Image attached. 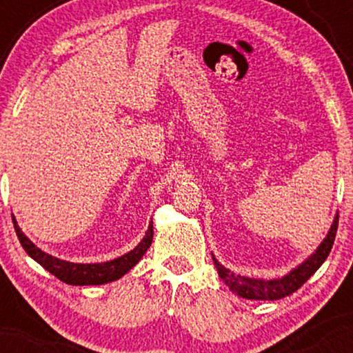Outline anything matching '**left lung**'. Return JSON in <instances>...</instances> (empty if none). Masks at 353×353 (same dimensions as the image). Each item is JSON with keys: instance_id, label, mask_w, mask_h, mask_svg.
<instances>
[{"instance_id": "1", "label": "left lung", "mask_w": 353, "mask_h": 353, "mask_svg": "<svg viewBox=\"0 0 353 353\" xmlns=\"http://www.w3.org/2000/svg\"><path fill=\"white\" fill-rule=\"evenodd\" d=\"M339 228V214L334 217L329 232H327L325 239L320 242V245L315 249V252L307 257L302 264H299L295 269L290 270L289 274H285L283 277L279 279H252V277H244V275H239L230 272L229 269H225L221 262L217 261L212 255L214 265L217 267L219 277L225 282V285L232 290L234 294H237L239 297L249 299V301H279V299L287 297V295L294 294L295 290L301 289L309 279L317 272L320 265L325 262V259L329 257L332 245H334L335 234H337Z\"/></svg>"}]
</instances>
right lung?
Listing matches in <instances>:
<instances>
[{"instance_id": "right-lung-1", "label": "right lung", "mask_w": 353, "mask_h": 353, "mask_svg": "<svg viewBox=\"0 0 353 353\" xmlns=\"http://www.w3.org/2000/svg\"><path fill=\"white\" fill-rule=\"evenodd\" d=\"M13 224L16 236H18L23 249L26 250V254L30 255L31 259H34L39 265H43L48 272L54 275V277H58L59 281H63L64 283H70V285H103V283L114 282L117 279H121L124 274H128L141 259H143L145 250L151 247L154 234L151 221L148 230H145V236L143 237V241H141L134 249L129 250L128 254L108 262H98V264H76V262H68L63 261V259L52 257V255L46 254L44 250L39 249L38 245H34L33 242L26 237V234L19 229L14 216Z\"/></svg>"}]
</instances>
